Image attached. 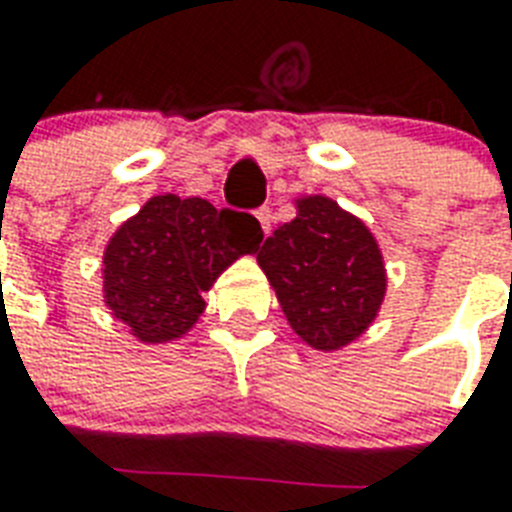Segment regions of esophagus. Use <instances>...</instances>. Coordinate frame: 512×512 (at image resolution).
<instances>
[{"instance_id": "1", "label": "esophagus", "mask_w": 512, "mask_h": 512, "mask_svg": "<svg viewBox=\"0 0 512 512\" xmlns=\"http://www.w3.org/2000/svg\"><path fill=\"white\" fill-rule=\"evenodd\" d=\"M257 220H260V225H263V231L265 233H271V223H273V215H271V209L268 207H260L255 212Z\"/></svg>"}]
</instances>
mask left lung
Segmentation results:
<instances>
[{
  "instance_id": "obj_1",
  "label": "left lung",
  "mask_w": 512,
  "mask_h": 512,
  "mask_svg": "<svg viewBox=\"0 0 512 512\" xmlns=\"http://www.w3.org/2000/svg\"><path fill=\"white\" fill-rule=\"evenodd\" d=\"M297 217L257 252L295 335L332 353L361 337L380 313L388 273L361 217L329 196L295 199Z\"/></svg>"
}]
</instances>
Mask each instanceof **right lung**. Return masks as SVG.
I'll use <instances>...</instances> for the list:
<instances>
[{
    "label": "right lung",
    "mask_w": 512,
    "mask_h": 512,
    "mask_svg": "<svg viewBox=\"0 0 512 512\" xmlns=\"http://www.w3.org/2000/svg\"><path fill=\"white\" fill-rule=\"evenodd\" d=\"M260 241L263 228L247 212L199 196H154L106 244L103 303L140 342L177 340L207 308L201 292Z\"/></svg>",
    "instance_id": "obj_1"
}]
</instances>
